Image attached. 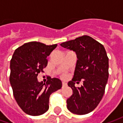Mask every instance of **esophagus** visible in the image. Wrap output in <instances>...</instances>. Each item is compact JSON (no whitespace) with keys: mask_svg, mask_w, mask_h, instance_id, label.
<instances>
[{"mask_svg":"<svg viewBox=\"0 0 123 123\" xmlns=\"http://www.w3.org/2000/svg\"><path fill=\"white\" fill-rule=\"evenodd\" d=\"M67 86V83L64 82H62V87H64V86Z\"/></svg>","mask_w":123,"mask_h":123,"instance_id":"obj_1","label":"esophagus"}]
</instances>
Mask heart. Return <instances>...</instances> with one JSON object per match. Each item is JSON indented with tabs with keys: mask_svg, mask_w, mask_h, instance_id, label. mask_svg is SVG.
Listing matches in <instances>:
<instances>
[{
	"mask_svg": "<svg viewBox=\"0 0 123 123\" xmlns=\"http://www.w3.org/2000/svg\"><path fill=\"white\" fill-rule=\"evenodd\" d=\"M64 76V75H63V76Z\"/></svg>",
	"mask_w": 123,
	"mask_h": 123,
	"instance_id": "b5f03b06",
	"label": "heart"
}]
</instances>
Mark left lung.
<instances>
[{
  "label": "left lung",
  "instance_id": "obj_1",
  "mask_svg": "<svg viewBox=\"0 0 123 123\" xmlns=\"http://www.w3.org/2000/svg\"><path fill=\"white\" fill-rule=\"evenodd\" d=\"M63 48L74 51L77 56L74 74L68 86L72 95L67 100V109L76 115L94 110L103 98L109 77V59L103 45L88 35L62 43ZM82 80L81 87L75 82Z\"/></svg>",
  "mask_w": 123,
  "mask_h": 123
}]
</instances>
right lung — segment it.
<instances>
[{
  "label": "right lung",
  "instance_id": "obj_1",
  "mask_svg": "<svg viewBox=\"0 0 123 123\" xmlns=\"http://www.w3.org/2000/svg\"><path fill=\"white\" fill-rule=\"evenodd\" d=\"M57 45L31 41L15 50L10 61V82L18 105L25 113L38 116L49 109V97L62 87L61 80L51 78L46 84L37 76L47 67V59Z\"/></svg>",
  "mask_w": 123,
  "mask_h": 123
}]
</instances>
